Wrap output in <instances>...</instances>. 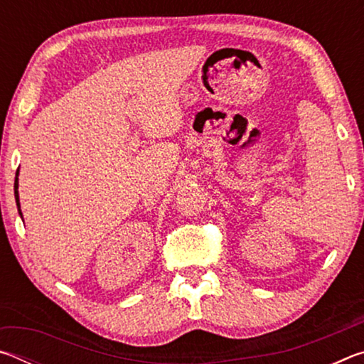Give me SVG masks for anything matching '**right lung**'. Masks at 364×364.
<instances>
[{
    "instance_id": "right-lung-1",
    "label": "right lung",
    "mask_w": 364,
    "mask_h": 364,
    "mask_svg": "<svg viewBox=\"0 0 364 364\" xmlns=\"http://www.w3.org/2000/svg\"><path fill=\"white\" fill-rule=\"evenodd\" d=\"M19 173L16 175V181H14V196H16V204H17V208H19V213H21V217H22V212H21V202H19Z\"/></svg>"
}]
</instances>
